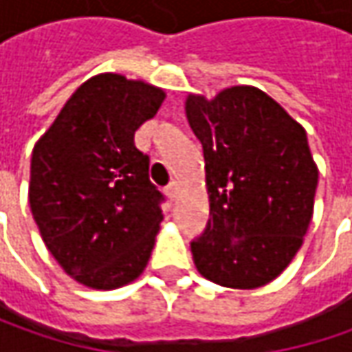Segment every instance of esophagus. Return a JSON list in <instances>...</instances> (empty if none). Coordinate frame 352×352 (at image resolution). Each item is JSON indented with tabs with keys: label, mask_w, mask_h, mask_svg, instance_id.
<instances>
[{
	"label": "esophagus",
	"mask_w": 352,
	"mask_h": 352,
	"mask_svg": "<svg viewBox=\"0 0 352 352\" xmlns=\"http://www.w3.org/2000/svg\"><path fill=\"white\" fill-rule=\"evenodd\" d=\"M164 192H166V196H168L170 199H174V197H176V194H178V184L170 182L168 186L164 188Z\"/></svg>",
	"instance_id": "1"
}]
</instances>
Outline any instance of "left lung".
Here are the masks:
<instances>
[{
	"instance_id": "left-lung-1",
	"label": "left lung",
	"mask_w": 352,
	"mask_h": 352,
	"mask_svg": "<svg viewBox=\"0 0 352 352\" xmlns=\"http://www.w3.org/2000/svg\"><path fill=\"white\" fill-rule=\"evenodd\" d=\"M186 116L204 146L208 229L192 241L197 272L252 290L278 278L311 223L319 170L305 129L268 94L231 86L190 94Z\"/></svg>"
}]
</instances>
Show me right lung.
<instances>
[{
	"instance_id": "add662e5",
	"label": "right lung",
	"mask_w": 352,
	"mask_h": 352,
	"mask_svg": "<svg viewBox=\"0 0 352 352\" xmlns=\"http://www.w3.org/2000/svg\"><path fill=\"white\" fill-rule=\"evenodd\" d=\"M164 98V89L142 80L94 76L34 144V223L64 272L88 288H121L151 258L162 194L148 180V156L135 146V131Z\"/></svg>"
}]
</instances>
